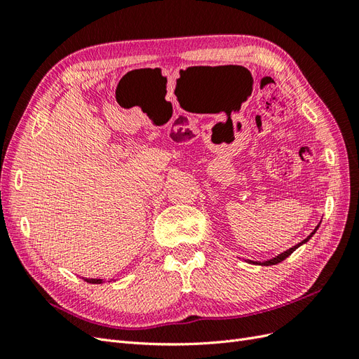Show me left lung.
I'll use <instances>...</instances> for the list:
<instances>
[{
    "label": "left lung",
    "mask_w": 359,
    "mask_h": 359,
    "mask_svg": "<svg viewBox=\"0 0 359 359\" xmlns=\"http://www.w3.org/2000/svg\"><path fill=\"white\" fill-rule=\"evenodd\" d=\"M319 229V224L316 226V229H314L307 238H306V240H302L301 243H298L297 245H293V247H290L289 250H286V252H283V253H280L278 256H276V257H273V259H269V260H265V262H255V260H247V262H250V264H256V265H266V266H269V265H276V264H280L281 262V260H285L286 257H289L293 252H295V250L299 247V245H302V244H306L309 240H310V238L314 235V233H316V231Z\"/></svg>",
    "instance_id": "left-lung-1"
}]
</instances>
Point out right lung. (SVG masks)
Instances as JSON below:
<instances>
[{"mask_svg": "<svg viewBox=\"0 0 359 359\" xmlns=\"http://www.w3.org/2000/svg\"><path fill=\"white\" fill-rule=\"evenodd\" d=\"M83 278V277H82ZM85 281H88V283H93V285H100L103 283V278H83Z\"/></svg>", "mask_w": 359, "mask_h": 359, "instance_id": "obj_1", "label": "right lung"}]
</instances>
